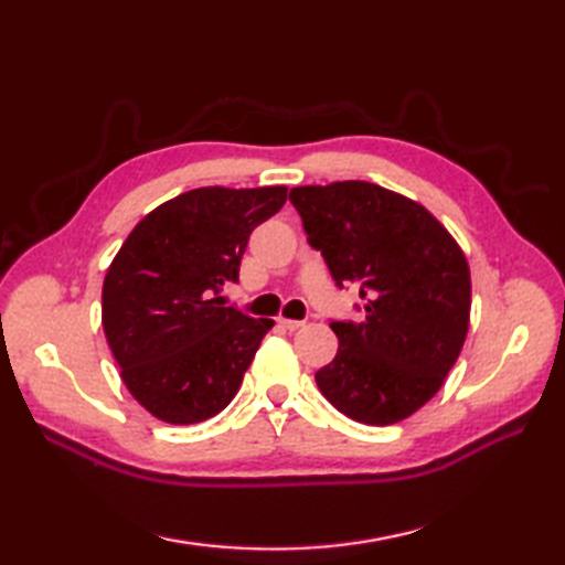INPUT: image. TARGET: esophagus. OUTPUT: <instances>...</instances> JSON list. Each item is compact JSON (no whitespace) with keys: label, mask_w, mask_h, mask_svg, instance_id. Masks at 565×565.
<instances>
[{"label":"esophagus","mask_w":565,"mask_h":565,"mask_svg":"<svg viewBox=\"0 0 565 565\" xmlns=\"http://www.w3.org/2000/svg\"><path fill=\"white\" fill-rule=\"evenodd\" d=\"M279 326L284 328V330H289V332H294V330H301L306 322L303 320H291V318H279Z\"/></svg>","instance_id":"34e87169"}]
</instances>
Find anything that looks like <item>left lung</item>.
<instances>
[{"mask_svg":"<svg viewBox=\"0 0 565 565\" xmlns=\"http://www.w3.org/2000/svg\"><path fill=\"white\" fill-rule=\"evenodd\" d=\"M308 243L334 284L356 286L364 320H332L338 354L316 381L347 417L395 425L435 395L461 354L471 271L423 203L371 182L291 189Z\"/></svg>","mask_w":565,"mask_h":565,"instance_id":"left-lung-1","label":"left lung"}]
</instances>
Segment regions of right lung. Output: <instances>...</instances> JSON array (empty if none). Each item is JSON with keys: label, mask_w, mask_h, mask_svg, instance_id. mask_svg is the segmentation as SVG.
<instances>
[{"label": "right lung", "mask_w": 565, "mask_h": 565, "mask_svg": "<svg viewBox=\"0 0 565 565\" xmlns=\"http://www.w3.org/2000/svg\"><path fill=\"white\" fill-rule=\"evenodd\" d=\"M286 186H201L160 203L116 252L102 326L121 379L146 411L194 425L235 398L274 326L225 306L249 233L286 203Z\"/></svg>", "instance_id": "right-lung-1"}]
</instances>
